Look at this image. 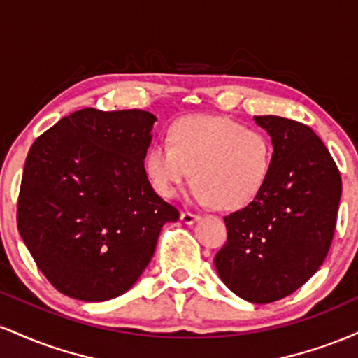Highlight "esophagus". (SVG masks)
Returning <instances> with one entry per match:
<instances>
[{
    "label": "esophagus",
    "instance_id": "34e87169",
    "mask_svg": "<svg viewBox=\"0 0 358 358\" xmlns=\"http://www.w3.org/2000/svg\"><path fill=\"white\" fill-rule=\"evenodd\" d=\"M180 219H182L185 224L192 225V224H195V222L200 219V215H196V213H192V212H182Z\"/></svg>",
    "mask_w": 358,
    "mask_h": 358
}]
</instances>
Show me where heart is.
Listing matches in <instances>:
<instances>
[{"label": "heart", "mask_w": 358, "mask_h": 358, "mask_svg": "<svg viewBox=\"0 0 358 358\" xmlns=\"http://www.w3.org/2000/svg\"><path fill=\"white\" fill-rule=\"evenodd\" d=\"M170 143H155L145 166L155 190L175 199L195 178L193 199L222 210L245 207L269 178L273 145L266 134L227 117H185L171 126Z\"/></svg>", "instance_id": "heart-1"}]
</instances>
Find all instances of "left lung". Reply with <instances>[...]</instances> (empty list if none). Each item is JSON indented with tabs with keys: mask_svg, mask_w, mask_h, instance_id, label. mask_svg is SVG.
<instances>
[{
	"mask_svg": "<svg viewBox=\"0 0 358 358\" xmlns=\"http://www.w3.org/2000/svg\"><path fill=\"white\" fill-rule=\"evenodd\" d=\"M273 143L269 178L248 207L224 217L227 242L213 264L237 296L264 305L294 293L323 264L334 239L342 178L310 126L254 116Z\"/></svg>",
	"mask_w": 358,
	"mask_h": 358,
	"instance_id": "obj_1",
	"label": "left lung"
}]
</instances>
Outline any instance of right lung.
<instances>
[{"label": "right lung", "instance_id": "obj_1", "mask_svg": "<svg viewBox=\"0 0 358 358\" xmlns=\"http://www.w3.org/2000/svg\"><path fill=\"white\" fill-rule=\"evenodd\" d=\"M156 117L80 109L35 139L18 196L20 236L55 289L82 301L126 293L180 213L145 170Z\"/></svg>", "mask_w": 358, "mask_h": 358}]
</instances>
